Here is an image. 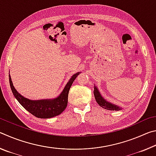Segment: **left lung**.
Wrapping results in <instances>:
<instances>
[{
	"label": "left lung",
	"instance_id": "obj_1",
	"mask_svg": "<svg viewBox=\"0 0 156 156\" xmlns=\"http://www.w3.org/2000/svg\"><path fill=\"white\" fill-rule=\"evenodd\" d=\"M94 94L95 99H96L97 103L102 108H104L105 109L107 110H112V111H118L121 109V107L120 108L118 106L112 104L111 102H107L106 100L104 99V98H102L100 93L98 91V89L96 86L94 87Z\"/></svg>",
	"mask_w": 156,
	"mask_h": 156
}]
</instances>
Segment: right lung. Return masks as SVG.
<instances>
[{
    "label": "right lung",
    "instance_id": "add662e5",
    "mask_svg": "<svg viewBox=\"0 0 156 156\" xmlns=\"http://www.w3.org/2000/svg\"><path fill=\"white\" fill-rule=\"evenodd\" d=\"M80 72L72 76L64 89L58 96L54 99H46L31 100L26 98L16 91L13 85L11 76L9 75L10 87L14 97L19 103L31 114L39 118H50L58 115L67 107L68 102V94L73 82Z\"/></svg>",
    "mask_w": 156,
    "mask_h": 156
}]
</instances>
